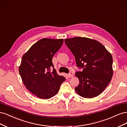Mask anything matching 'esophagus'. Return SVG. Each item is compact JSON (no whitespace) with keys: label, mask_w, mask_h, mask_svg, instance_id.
<instances>
[{"label":"esophagus","mask_w":127,"mask_h":127,"mask_svg":"<svg viewBox=\"0 0 127 127\" xmlns=\"http://www.w3.org/2000/svg\"><path fill=\"white\" fill-rule=\"evenodd\" d=\"M68 77L69 78H71V77H72L73 76H74V73H73L72 72H70L68 74Z\"/></svg>","instance_id":"34e87169"}]
</instances>
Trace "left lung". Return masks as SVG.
Returning a JSON list of instances; mask_svg holds the SVG:
<instances>
[{
  "instance_id": "8db88e82",
  "label": "left lung",
  "mask_w": 127,
  "mask_h": 127,
  "mask_svg": "<svg viewBox=\"0 0 127 127\" xmlns=\"http://www.w3.org/2000/svg\"><path fill=\"white\" fill-rule=\"evenodd\" d=\"M64 42L75 56L77 66L83 69L75 73L79 80L76 93L88 98L101 94L113 76L112 55L100 42L90 38L76 37Z\"/></svg>"
}]
</instances>
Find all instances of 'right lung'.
Returning a JSON list of instances; mask_svg holds the SVG:
<instances>
[{"label":"right lung","instance_id":"right-lung-1","mask_svg":"<svg viewBox=\"0 0 127 127\" xmlns=\"http://www.w3.org/2000/svg\"><path fill=\"white\" fill-rule=\"evenodd\" d=\"M63 42L62 39H42L32 45L22 57L19 67L22 81L31 93L40 98L49 99L54 96L66 79L57 74L52 61Z\"/></svg>","mask_w":127,"mask_h":127}]
</instances>
